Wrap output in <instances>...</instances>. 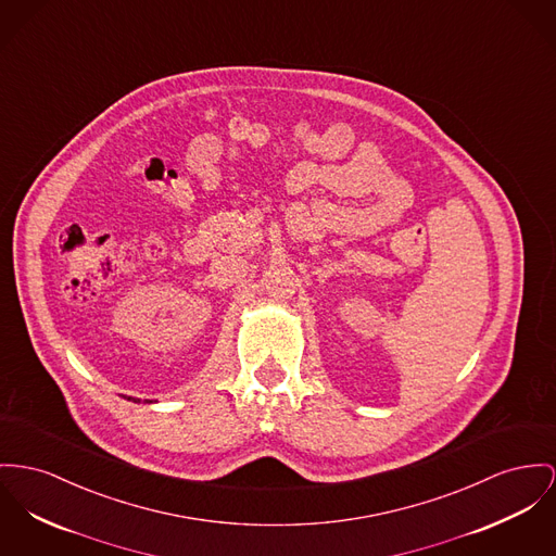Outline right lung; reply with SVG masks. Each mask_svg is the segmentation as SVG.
<instances>
[{
  "label": "right lung",
  "instance_id": "right-lung-1",
  "mask_svg": "<svg viewBox=\"0 0 556 556\" xmlns=\"http://www.w3.org/2000/svg\"><path fill=\"white\" fill-rule=\"evenodd\" d=\"M128 401H132V403H141L139 399H130V396H128ZM146 403H151V401H146Z\"/></svg>",
  "mask_w": 556,
  "mask_h": 556
}]
</instances>
